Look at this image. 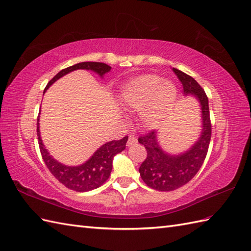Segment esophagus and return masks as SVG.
Wrapping results in <instances>:
<instances>
[{
  "mask_svg": "<svg viewBox=\"0 0 251 251\" xmlns=\"http://www.w3.org/2000/svg\"><path fill=\"white\" fill-rule=\"evenodd\" d=\"M137 144V138L134 136V135H130L129 136V139H127V143H126V146L130 147L132 145H135Z\"/></svg>",
  "mask_w": 251,
  "mask_h": 251,
  "instance_id": "obj_1",
  "label": "esophagus"
}]
</instances>
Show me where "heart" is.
<instances>
[{
    "mask_svg": "<svg viewBox=\"0 0 251 251\" xmlns=\"http://www.w3.org/2000/svg\"><path fill=\"white\" fill-rule=\"evenodd\" d=\"M173 82L162 81L155 75H139L130 79L121 89L119 101L126 112L139 113L146 127H154L176 99Z\"/></svg>",
    "mask_w": 251,
    "mask_h": 251,
    "instance_id": "b5f03b06",
    "label": "heart"
}]
</instances>
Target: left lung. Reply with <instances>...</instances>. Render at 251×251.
I'll list each match as a JSON object with an SVG mask.
<instances>
[{
    "label": "left lung",
    "mask_w": 251,
    "mask_h": 251,
    "mask_svg": "<svg viewBox=\"0 0 251 251\" xmlns=\"http://www.w3.org/2000/svg\"><path fill=\"white\" fill-rule=\"evenodd\" d=\"M183 86L185 96H194L198 100L201 111V134L191 148L179 154H170L158 144L157 133L151 131L138 138L145 146L147 157L139 167L143 181L149 187L161 192L175 191L191 181L202 166L211 140V120L209 100L202 87L186 73L173 68Z\"/></svg>",
    "instance_id": "left-lung-1"
}]
</instances>
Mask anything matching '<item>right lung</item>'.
I'll list each match as a JSON object with an SVG mask.
<instances>
[{
	"instance_id": "obj_1",
	"label": "right lung",
	"mask_w": 251,
	"mask_h": 251,
	"mask_svg": "<svg viewBox=\"0 0 251 251\" xmlns=\"http://www.w3.org/2000/svg\"><path fill=\"white\" fill-rule=\"evenodd\" d=\"M78 69H85L96 72L98 75L103 77L105 73L111 71V67L103 63L97 62H84L78 63L68 68L63 69L55 75L45 88L44 93L51 86L53 83L57 81L58 78L68 75ZM37 135L39 148L44 162L47 165L48 169L51 174L56 178L62 184L75 192H88L93 191L95 188L100 187L104 183L109 175H111L113 168V160L116 154L120 153L121 151L126 149V144L127 142V136L121 138L119 140H112L104 145H102L95 153L89 157L85 163L77 165V166H68L59 163L58 161L50 155L49 151L42 143L39 130V119L37 120Z\"/></svg>"
}]
</instances>
